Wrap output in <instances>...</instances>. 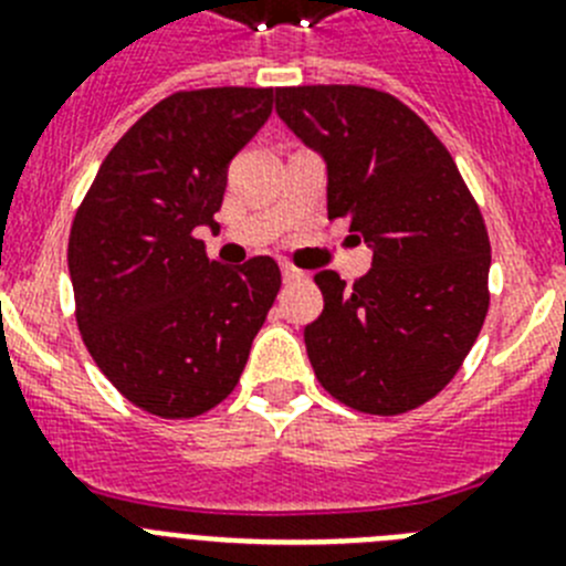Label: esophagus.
<instances>
[{
  "instance_id": "34e87169",
  "label": "esophagus",
  "mask_w": 566,
  "mask_h": 566,
  "mask_svg": "<svg viewBox=\"0 0 566 566\" xmlns=\"http://www.w3.org/2000/svg\"><path fill=\"white\" fill-rule=\"evenodd\" d=\"M283 280H286V283H297V280H306V272H300L297 266H283Z\"/></svg>"
}]
</instances>
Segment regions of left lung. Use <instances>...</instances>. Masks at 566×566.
Instances as JSON below:
<instances>
[{
    "label": "left lung",
    "instance_id": "obj_1",
    "mask_svg": "<svg viewBox=\"0 0 566 566\" xmlns=\"http://www.w3.org/2000/svg\"><path fill=\"white\" fill-rule=\"evenodd\" d=\"M277 115L326 158L328 221L374 252L352 289L317 272L306 326L319 385L359 413L394 417L457 377L490 308V238L457 161L391 93L359 84L274 90Z\"/></svg>",
    "mask_w": 566,
    "mask_h": 566
}]
</instances>
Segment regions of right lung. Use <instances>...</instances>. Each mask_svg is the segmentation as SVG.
I'll list each match as a JSON object with an SVG mask.
<instances>
[{"label":"right lung","mask_w":566,"mask_h":566,"mask_svg":"<svg viewBox=\"0 0 566 566\" xmlns=\"http://www.w3.org/2000/svg\"><path fill=\"white\" fill-rule=\"evenodd\" d=\"M272 115V87L181 90L118 138L78 203L67 266L90 357L124 399L192 419L234 391L280 292L272 258L229 269L214 223L227 167Z\"/></svg>","instance_id":"1"}]
</instances>
